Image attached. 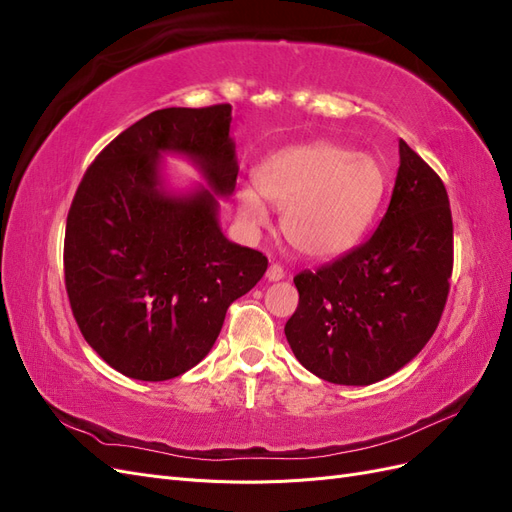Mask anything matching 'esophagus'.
I'll return each mask as SVG.
<instances>
[{"label": "esophagus", "instance_id": "obj_1", "mask_svg": "<svg viewBox=\"0 0 512 512\" xmlns=\"http://www.w3.org/2000/svg\"><path fill=\"white\" fill-rule=\"evenodd\" d=\"M284 269L277 265V262H273V265L267 269V280L269 282H280V280H284Z\"/></svg>", "mask_w": 512, "mask_h": 512}]
</instances>
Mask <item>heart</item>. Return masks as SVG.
<instances>
[{
    "label": "heart",
    "mask_w": 512,
    "mask_h": 512,
    "mask_svg": "<svg viewBox=\"0 0 512 512\" xmlns=\"http://www.w3.org/2000/svg\"><path fill=\"white\" fill-rule=\"evenodd\" d=\"M256 188L243 185L237 192L241 218L254 228L269 224L262 195L284 209L282 230L292 250L324 260L361 239L382 203L386 170L369 153L316 141L273 153L258 168Z\"/></svg>",
    "instance_id": "heart-1"
}]
</instances>
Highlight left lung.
<instances>
[{
	"label": "left lung",
	"mask_w": 512,
	"mask_h": 512,
	"mask_svg": "<svg viewBox=\"0 0 512 512\" xmlns=\"http://www.w3.org/2000/svg\"><path fill=\"white\" fill-rule=\"evenodd\" d=\"M453 273V218L442 179L399 141L389 209L374 235L318 271L294 275L284 333L314 376L348 386L389 378L438 329Z\"/></svg>",
	"instance_id": "1"
}]
</instances>
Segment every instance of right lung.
<instances>
[{
  "instance_id": "obj_1",
  "label": "right lung",
  "mask_w": 512,
  "mask_h": 512,
  "mask_svg": "<svg viewBox=\"0 0 512 512\" xmlns=\"http://www.w3.org/2000/svg\"><path fill=\"white\" fill-rule=\"evenodd\" d=\"M230 111H153L98 153L74 194L64 241L72 314L87 344L128 378L162 382L198 365L230 303L267 271L265 254L222 235L210 194H232L239 175ZM164 150L194 159L212 191L168 195L157 173Z\"/></svg>"
}]
</instances>
